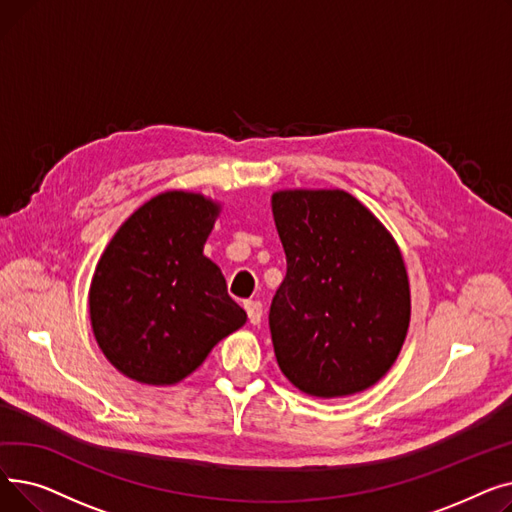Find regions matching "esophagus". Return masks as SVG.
<instances>
[{
  "label": "esophagus",
  "instance_id": "1",
  "mask_svg": "<svg viewBox=\"0 0 512 512\" xmlns=\"http://www.w3.org/2000/svg\"><path fill=\"white\" fill-rule=\"evenodd\" d=\"M245 309H247V315H249L251 324L259 326L261 324V317H263V305L259 301H247Z\"/></svg>",
  "mask_w": 512,
  "mask_h": 512
}]
</instances>
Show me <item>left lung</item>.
<instances>
[{
    "label": "left lung",
    "mask_w": 512,
    "mask_h": 512,
    "mask_svg": "<svg viewBox=\"0 0 512 512\" xmlns=\"http://www.w3.org/2000/svg\"><path fill=\"white\" fill-rule=\"evenodd\" d=\"M272 209L286 253L270 307L282 373L321 398L373 386L409 330V278L396 242L344 191H280Z\"/></svg>",
    "instance_id": "1"
}]
</instances>
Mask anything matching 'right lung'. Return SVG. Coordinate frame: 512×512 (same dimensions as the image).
<instances>
[{
  "instance_id": "right-lung-1",
  "label": "right lung",
  "mask_w": 512,
  "mask_h": 512,
  "mask_svg": "<svg viewBox=\"0 0 512 512\" xmlns=\"http://www.w3.org/2000/svg\"><path fill=\"white\" fill-rule=\"evenodd\" d=\"M218 205L170 191L134 211L101 255L89 292L103 355L128 378L166 386L193 373L247 321L203 255Z\"/></svg>"
}]
</instances>
